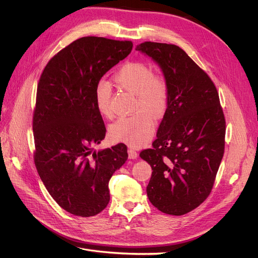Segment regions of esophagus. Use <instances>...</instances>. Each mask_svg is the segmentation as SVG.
<instances>
[{
    "label": "esophagus",
    "instance_id": "obj_1",
    "mask_svg": "<svg viewBox=\"0 0 258 258\" xmlns=\"http://www.w3.org/2000/svg\"><path fill=\"white\" fill-rule=\"evenodd\" d=\"M137 157H138V153L135 150H133V148H130V150H128V158L130 159H136Z\"/></svg>",
    "mask_w": 258,
    "mask_h": 258
}]
</instances>
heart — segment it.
<instances>
[{
    "mask_svg": "<svg viewBox=\"0 0 258 258\" xmlns=\"http://www.w3.org/2000/svg\"><path fill=\"white\" fill-rule=\"evenodd\" d=\"M115 85L135 94L134 110L131 116L121 117L110 127L111 137L133 147L146 144L155 132V120L167 110L169 88L166 77L154 73L152 68L142 61H128L122 64L113 76ZM112 89L104 80L97 81L94 88V100L98 112L105 117L112 116Z\"/></svg>",
    "mask_w": 258,
    "mask_h": 258,
    "instance_id": "b5f03b06",
    "label": "heart"
}]
</instances>
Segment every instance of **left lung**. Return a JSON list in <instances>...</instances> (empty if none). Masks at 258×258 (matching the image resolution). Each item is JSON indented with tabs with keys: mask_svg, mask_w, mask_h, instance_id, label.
<instances>
[{
	"mask_svg": "<svg viewBox=\"0 0 258 258\" xmlns=\"http://www.w3.org/2000/svg\"><path fill=\"white\" fill-rule=\"evenodd\" d=\"M136 50L159 63L169 88L157 139L140 153L153 169L147 197L160 211L183 215L208 198L224 156L226 121L219 93L180 47L144 42Z\"/></svg>",
	"mask_w": 258,
	"mask_h": 258,
	"instance_id": "1",
	"label": "left lung"
}]
</instances>
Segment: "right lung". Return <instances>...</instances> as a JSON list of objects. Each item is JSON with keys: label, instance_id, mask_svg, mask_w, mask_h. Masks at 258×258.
Instances as JSON below:
<instances>
[{"label": "right lung", "instance_id": "right-lung-1", "mask_svg": "<svg viewBox=\"0 0 258 258\" xmlns=\"http://www.w3.org/2000/svg\"><path fill=\"white\" fill-rule=\"evenodd\" d=\"M132 49L131 40L81 37L55 54L40 75L32 123L34 163L50 196L71 214L101 212L110 202L108 181L127 160L123 143L93 152L106 132L94 88Z\"/></svg>", "mask_w": 258, "mask_h": 258}]
</instances>
